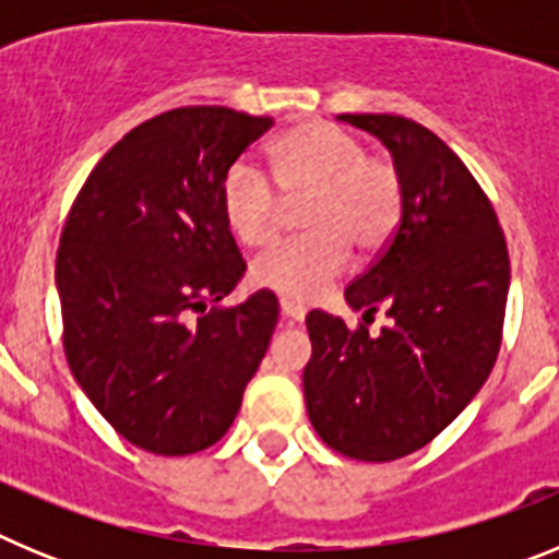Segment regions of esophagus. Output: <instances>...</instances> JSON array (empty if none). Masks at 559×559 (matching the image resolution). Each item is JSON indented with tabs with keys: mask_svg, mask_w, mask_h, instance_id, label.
Here are the masks:
<instances>
[{
	"mask_svg": "<svg viewBox=\"0 0 559 559\" xmlns=\"http://www.w3.org/2000/svg\"><path fill=\"white\" fill-rule=\"evenodd\" d=\"M280 310H283L285 322L290 324L305 322V308L299 302H294V299H283V302H280Z\"/></svg>",
	"mask_w": 559,
	"mask_h": 559,
	"instance_id": "1",
	"label": "esophagus"
}]
</instances>
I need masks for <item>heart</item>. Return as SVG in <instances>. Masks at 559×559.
<instances>
[{"label": "heart", "instance_id": "b5f03b06", "mask_svg": "<svg viewBox=\"0 0 559 559\" xmlns=\"http://www.w3.org/2000/svg\"><path fill=\"white\" fill-rule=\"evenodd\" d=\"M271 173L237 159L221 185L231 235L246 246H269L283 224L286 201H302L308 235L280 243L251 265V280L271 294L310 302L324 294L349 260V246L374 254L392 240L403 215V181L392 162L330 122H308L276 140ZM281 192L276 193L275 190Z\"/></svg>", "mask_w": 559, "mask_h": 559}]
</instances>
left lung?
<instances>
[{"instance_id": "1", "label": "left lung", "mask_w": 559, "mask_h": 559, "mask_svg": "<svg viewBox=\"0 0 559 559\" xmlns=\"http://www.w3.org/2000/svg\"><path fill=\"white\" fill-rule=\"evenodd\" d=\"M392 153L403 215L383 254L344 290L364 324L310 310L302 372L316 433L360 462L426 448L490 378L510 294L496 210L456 153L397 114H338ZM383 309L390 324L366 328Z\"/></svg>"}]
</instances>
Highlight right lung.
Here are the masks:
<instances>
[{
	"mask_svg": "<svg viewBox=\"0 0 559 559\" xmlns=\"http://www.w3.org/2000/svg\"><path fill=\"white\" fill-rule=\"evenodd\" d=\"M271 126L226 106L173 108L128 131L69 210L56 260L69 369L142 451L215 445L269 349L271 290L215 305L246 271L221 185Z\"/></svg>",
	"mask_w": 559,
	"mask_h": 559,
	"instance_id": "right-lung-1",
	"label": "right lung"
}]
</instances>
